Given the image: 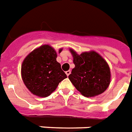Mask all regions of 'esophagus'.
<instances>
[{"mask_svg":"<svg viewBox=\"0 0 132 132\" xmlns=\"http://www.w3.org/2000/svg\"><path fill=\"white\" fill-rule=\"evenodd\" d=\"M66 74L67 75V76H69L70 74H71V71L70 70H69V71H66Z\"/></svg>","mask_w":132,"mask_h":132,"instance_id":"obj_1","label":"esophagus"}]
</instances>
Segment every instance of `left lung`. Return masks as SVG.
<instances>
[{
    "mask_svg": "<svg viewBox=\"0 0 132 132\" xmlns=\"http://www.w3.org/2000/svg\"><path fill=\"white\" fill-rule=\"evenodd\" d=\"M73 58L75 68L69 80L82 95L94 97L104 92L111 83V70L108 63L95 51L78 54L69 48Z\"/></svg>",
    "mask_w": 132,
    "mask_h": 132,
    "instance_id": "1",
    "label": "left lung"
}]
</instances>
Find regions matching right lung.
Returning <instances> with one entry per match:
<instances>
[{
	"label": "right lung",
	"mask_w": 132,
	"mask_h": 132,
	"mask_svg": "<svg viewBox=\"0 0 132 132\" xmlns=\"http://www.w3.org/2000/svg\"><path fill=\"white\" fill-rule=\"evenodd\" d=\"M61 51L60 48L59 53ZM56 57V51L50 45L37 47L25 57L21 64V78L33 94L39 97L50 96L67 78Z\"/></svg>",
	"instance_id": "right-lung-1"
}]
</instances>
